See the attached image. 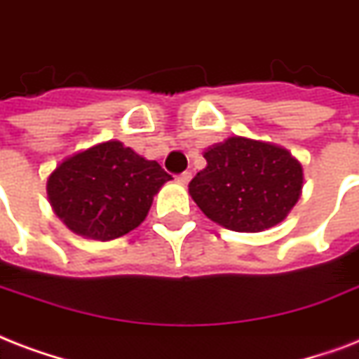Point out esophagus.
Masks as SVG:
<instances>
[{
	"label": "esophagus",
	"instance_id": "obj_1",
	"mask_svg": "<svg viewBox=\"0 0 359 359\" xmlns=\"http://www.w3.org/2000/svg\"><path fill=\"white\" fill-rule=\"evenodd\" d=\"M191 177H193V174H191V172H183V174H180V176H177V182L185 185V183L191 182Z\"/></svg>",
	"mask_w": 359,
	"mask_h": 359
}]
</instances>
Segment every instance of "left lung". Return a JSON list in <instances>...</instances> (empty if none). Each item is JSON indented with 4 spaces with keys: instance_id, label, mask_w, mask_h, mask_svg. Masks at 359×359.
Returning a JSON list of instances; mask_svg holds the SVG:
<instances>
[{
    "instance_id": "obj_1",
    "label": "left lung",
    "mask_w": 359,
    "mask_h": 359,
    "mask_svg": "<svg viewBox=\"0 0 359 359\" xmlns=\"http://www.w3.org/2000/svg\"><path fill=\"white\" fill-rule=\"evenodd\" d=\"M208 166L189 183L205 215L236 232H262L298 202L304 170L286 149L232 136L204 151Z\"/></svg>"
}]
</instances>
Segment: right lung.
I'll use <instances>...</instances> for the list:
<instances>
[{
	"label": "right lung",
	"instance_id": "add662e5",
	"mask_svg": "<svg viewBox=\"0 0 359 359\" xmlns=\"http://www.w3.org/2000/svg\"><path fill=\"white\" fill-rule=\"evenodd\" d=\"M172 180L157 161H146L118 140L63 161L48 177L55 215L80 236L116 240L146 219L154 194Z\"/></svg>",
	"mask_w": 359,
	"mask_h": 359
}]
</instances>
